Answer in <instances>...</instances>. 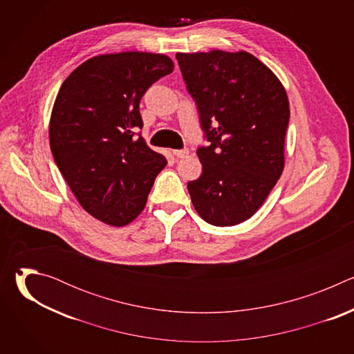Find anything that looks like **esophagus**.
<instances>
[{"mask_svg": "<svg viewBox=\"0 0 354 354\" xmlns=\"http://www.w3.org/2000/svg\"><path fill=\"white\" fill-rule=\"evenodd\" d=\"M172 154L176 157V158H185L189 156V149L187 148H183V149H174Z\"/></svg>", "mask_w": 354, "mask_h": 354, "instance_id": "obj_1", "label": "esophagus"}]
</instances>
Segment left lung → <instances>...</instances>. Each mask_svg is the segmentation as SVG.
Segmentation results:
<instances>
[{
    "label": "left lung",
    "instance_id": "left-lung-1",
    "mask_svg": "<svg viewBox=\"0 0 354 354\" xmlns=\"http://www.w3.org/2000/svg\"><path fill=\"white\" fill-rule=\"evenodd\" d=\"M209 147L200 178L187 183L197 214L216 227L241 224L265 203L284 169L290 119L276 74L243 50L176 53Z\"/></svg>",
    "mask_w": 354,
    "mask_h": 354
}]
</instances>
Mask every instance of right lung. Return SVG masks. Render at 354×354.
Wrapping results in <instances>:
<instances>
[{
	"label": "right lung",
	"mask_w": 354,
	"mask_h": 354,
	"mask_svg": "<svg viewBox=\"0 0 354 354\" xmlns=\"http://www.w3.org/2000/svg\"><path fill=\"white\" fill-rule=\"evenodd\" d=\"M158 53L95 56L63 82L48 123L50 149L71 192L93 218L124 227L144 210L167 158L134 130L144 92L174 71Z\"/></svg>",
	"instance_id": "right-lung-1"
}]
</instances>
